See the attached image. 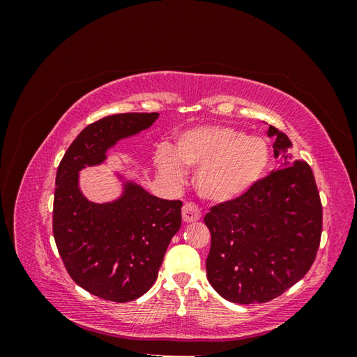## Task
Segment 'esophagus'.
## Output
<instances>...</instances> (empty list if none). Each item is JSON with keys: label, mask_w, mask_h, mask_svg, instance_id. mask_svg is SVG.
Here are the masks:
<instances>
[{"label": "esophagus", "mask_w": 357, "mask_h": 357, "mask_svg": "<svg viewBox=\"0 0 357 357\" xmlns=\"http://www.w3.org/2000/svg\"><path fill=\"white\" fill-rule=\"evenodd\" d=\"M181 218H183V222H186V223L197 222V220L201 219V211H199V208L197 207L195 204L186 202L185 205H183Z\"/></svg>", "instance_id": "1"}]
</instances>
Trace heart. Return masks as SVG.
I'll list each match as a JSON object with an SVG mask.
<instances>
[{"label":"heart","instance_id":"heart-1","mask_svg":"<svg viewBox=\"0 0 357 357\" xmlns=\"http://www.w3.org/2000/svg\"><path fill=\"white\" fill-rule=\"evenodd\" d=\"M269 162L271 149L265 138L228 125L192 126L177 135L174 150L160 146L155 153V165L167 180H180L183 167L197 169L198 193L215 204L250 192L265 176Z\"/></svg>","mask_w":357,"mask_h":357}]
</instances>
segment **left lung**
<instances>
[{"mask_svg":"<svg viewBox=\"0 0 357 357\" xmlns=\"http://www.w3.org/2000/svg\"><path fill=\"white\" fill-rule=\"evenodd\" d=\"M273 171L244 197L205 214L211 232L207 278L226 301L261 304L280 296L304 277L316 259L321 235V202L314 176L294 159L286 134L269 126Z\"/></svg>","mask_w":357,"mask_h":357,"instance_id":"obj_1","label":"left lung"}]
</instances>
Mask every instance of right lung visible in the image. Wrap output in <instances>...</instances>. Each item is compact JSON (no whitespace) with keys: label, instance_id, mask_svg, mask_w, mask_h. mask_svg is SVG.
I'll return each instance as SVG.
<instances>
[{"label":"right lung","instance_id":"add662e5","mask_svg":"<svg viewBox=\"0 0 357 357\" xmlns=\"http://www.w3.org/2000/svg\"><path fill=\"white\" fill-rule=\"evenodd\" d=\"M158 113L100 119L74 139L56 172L53 236L70 277L89 294L113 302L143 296L153 286L172 236L181 226V201L160 199L121 172V197L93 202L79 172L101 165L121 139L150 128Z\"/></svg>","mask_w":357,"mask_h":357}]
</instances>
